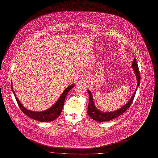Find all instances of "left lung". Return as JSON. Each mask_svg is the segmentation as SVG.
I'll use <instances>...</instances> for the list:
<instances>
[{
  "instance_id": "obj_1",
  "label": "left lung",
  "mask_w": 158,
  "mask_h": 158,
  "mask_svg": "<svg viewBox=\"0 0 158 158\" xmlns=\"http://www.w3.org/2000/svg\"><path fill=\"white\" fill-rule=\"evenodd\" d=\"M135 76L136 77L137 79V87L136 89V90L135 91L133 95H132V97H131V98L130 99V100L128 101V102L125 104L124 106H123L122 107H121L120 109L115 110L114 112H102L100 111L99 110H98L95 106V104L94 103V100H93V97H92V95L90 92V91L89 90H87V92L89 93V106H88V110H87V114L89 115V116L92 118L93 120L97 121V122H107V121H110L118 117H119L120 115H121L122 114H123L125 112H126V110L130 108V107L131 106V105L133 101L134 97L135 96L136 94V89H138V87L140 83V74H139V68H138V65L136 61L135 58L133 60L132 66H131Z\"/></svg>"
}]
</instances>
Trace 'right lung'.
Returning <instances> with one entry per match:
<instances>
[{
	"label": "right lung",
	"mask_w": 158,
	"mask_h": 158,
	"mask_svg": "<svg viewBox=\"0 0 158 158\" xmlns=\"http://www.w3.org/2000/svg\"><path fill=\"white\" fill-rule=\"evenodd\" d=\"M74 86V84H71L68 87H67L64 90L63 94L61 95L59 99L56 101V103L54 104L53 106H52L51 108H49V109L44 110V111H42V112H33V111H31V110L27 109L20 103V101L19 100V99L17 98L16 95L15 94V93L14 92V89L12 87V83L11 82V87H12L13 93L14 94L16 100L18 103V105H19L20 110L29 117L31 118L32 119L40 121V122L53 121L54 120L57 118L61 115V114L62 112L63 107L64 106L65 98H66L67 94H68V92H69V90H71V89H73Z\"/></svg>",
	"instance_id": "add662e5"
}]
</instances>
